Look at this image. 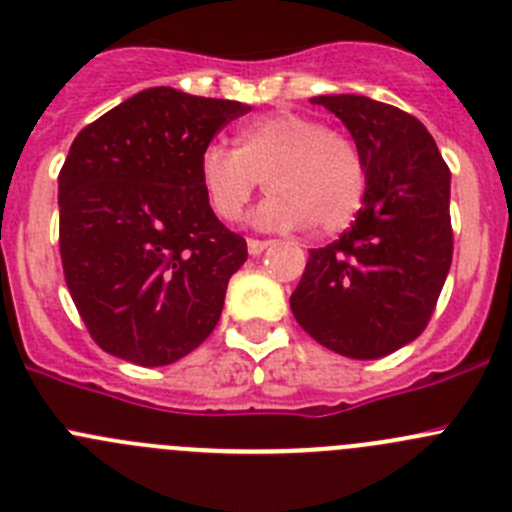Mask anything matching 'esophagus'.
Segmentation results:
<instances>
[{
  "label": "esophagus",
  "instance_id": "1",
  "mask_svg": "<svg viewBox=\"0 0 512 512\" xmlns=\"http://www.w3.org/2000/svg\"><path fill=\"white\" fill-rule=\"evenodd\" d=\"M267 247H270V242H267V240H247V252H250L252 257L262 255Z\"/></svg>",
  "mask_w": 512,
  "mask_h": 512
}]
</instances>
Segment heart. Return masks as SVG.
Segmentation results:
<instances>
[{"mask_svg": "<svg viewBox=\"0 0 512 512\" xmlns=\"http://www.w3.org/2000/svg\"><path fill=\"white\" fill-rule=\"evenodd\" d=\"M209 207L234 222L265 179L270 197L255 209L262 229L341 232L366 194V166L356 143L300 113H270L234 133V151L212 143L197 166Z\"/></svg>", "mask_w": 512, "mask_h": 512, "instance_id": "1", "label": "heart"}]
</instances>
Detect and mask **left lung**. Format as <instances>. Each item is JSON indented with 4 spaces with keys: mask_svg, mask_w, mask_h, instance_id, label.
Segmentation results:
<instances>
[{
    "mask_svg": "<svg viewBox=\"0 0 512 512\" xmlns=\"http://www.w3.org/2000/svg\"><path fill=\"white\" fill-rule=\"evenodd\" d=\"M341 118L366 166L364 207L336 242L310 250L290 295L310 338L371 361L427 328L452 265L450 169L427 128L366 95H315Z\"/></svg>",
    "mask_w": 512,
    "mask_h": 512,
    "instance_id": "left-lung-1",
    "label": "left lung"
}]
</instances>
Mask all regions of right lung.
I'll list each match as a JSON object with an SVG mask.
<instances>
[{"mask_svg": "<svg viewBox=\"0 0 512 512\" xmlns=\"http://www.w3.org/2000/svg\"><path fill=\"white\" fill-rule=\"evenodd\" d=\"M250 105L148 88L75 136L57 176L60 257L103 351L169 366L202 346L247 260L199 186V156Z\"/></svg>", "mask_w": 512, "mask_h": 512, "instance_id": "add662e5", "label": "right lung"}]
</instances>
